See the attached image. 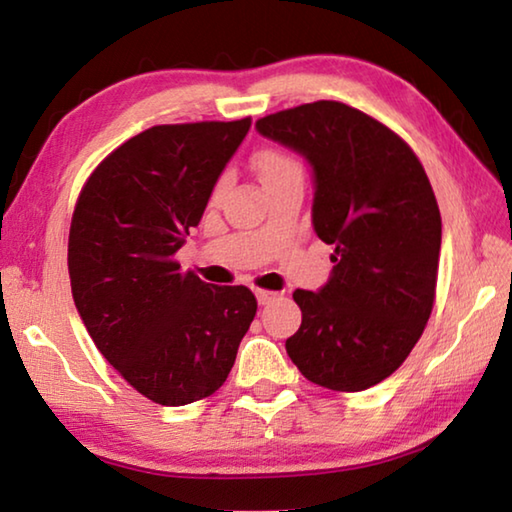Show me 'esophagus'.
I'll list each match as a JSON object with an SVG mask.
<instances>
[{
  "label": "esophagus",
  "instance_id": "1",
  "mask_svg": "<svg viewBox=\"0 0 512 512\" xmlns=\"http://www.w3.org/2000/svg\"><path fill=\"white\" fill-rule=\"evenodd\" d=\"M255 296H257L259 305H268V302L277 298V293H275V291H266V289H257Z\"/></svg>",
  "mask_w": 512,
  "mask_h": 512
}]
</instances>
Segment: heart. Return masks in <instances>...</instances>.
Segmentation results:
<instances>
[{"instance_id": "1", "label": "heart", "mask_w": 512, "mask_h": 512, "mask_svg": "<svg viewBox=\"0 0 512 512\" xmlns=\"http://www.w3.org/2000/svg\"><path fill=\"white\" fill-rule=\"evenodd\" d=\"M255 169L259 173V178H262V183L266 187H271L273 183H277V180H282L284 176H291V173H298L302 171L300 162L293 158V155H289L287 151H280V149H262L255 153ZM225 176H221L219 180H216L214 185V196H219L223 189H225Z\"/></svg>"}]
</instances>
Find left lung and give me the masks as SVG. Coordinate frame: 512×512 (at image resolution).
Wrapping results in <instances>:
<instances>
[{
	"instance_id": "8db88e82",
	"label": "left lung",
	"mask_w": 512,
	"mask_h": 512,
	"mask_svg": "<svg viewBox=\"0 0 512 512\" xmlns=\"http://www.w3.org/2000/svg\"><path fill=\"white\" fill-rule=\"evenodd\" d=\"M314 167V230L334 246L318 293L296 289L291 361L329 391L359 393L402 366L436 302L443 221L422 162L400 135L341 101L257 119Z\"/></svg>"
}]
</instances>
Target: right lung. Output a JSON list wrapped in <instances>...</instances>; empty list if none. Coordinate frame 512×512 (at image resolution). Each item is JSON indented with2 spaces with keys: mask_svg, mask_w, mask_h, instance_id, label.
Listing matches in <instances>:
<instances>
[{
  "mask_svg": "<svg viewBox=\"0 0 512 512\" xmlns=\"http://www.w3.org/2000/svg\"><path fill=\"white\" fill-rule=\"evenodd\" d=\"M248 128L250 117L153 126L106 155L76 198L74 305L110 366L155 404L219 391L257 314L248 287H210L176 259Z\"/></svg>",
  "mask_w": 512,
  "mask_h": 512,
  "instance_id": "1",
  "label": "right lung"
}]
</instances>
